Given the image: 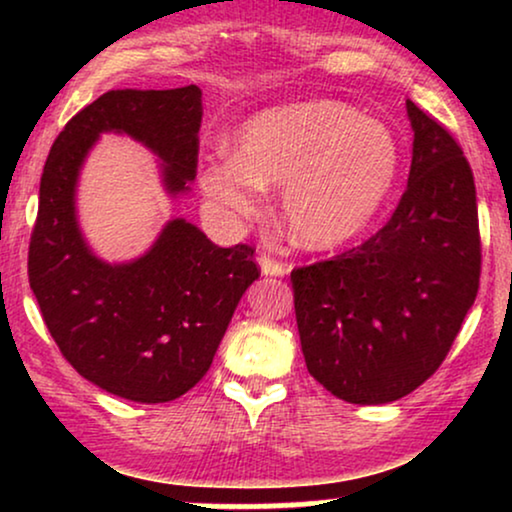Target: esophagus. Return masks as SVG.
<instances>
[{
    "instance_id": "1",
    "label": "esophagus",
    "mask_w": 512,
    "mask_h": 512,
    "mask_svg": "<svg viewBox=\"0 0 512 512\" xmlns=\"http://www.w3.org/2000/svg\"><path fill=\"white\" fill-rule=\"evenodd\" d=\"M258 268H261V275H265V277H284L286 275V265L275 261V258H270V256L258 258Z\"/></svg>"
}]
</instances>
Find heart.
<instances>
[{"label": "heart", "mask_w": 512, "mask_h": 512, "mask_svg": "<svg viewBox=\"0 0 512 512\" xmlns=\"http://www.w3.org/2000/svg\"><path fill=\"white\" fill-rule=\"evenodd\" d=\"M401 167L396 135L335 100L258 111L230 139V156L200 170L205 198L233 221L254 219L263 188H279L284 226L303 249L354 242L387 205Z\"/></svg>", "instance_id": "heart-1"}]
</instances>
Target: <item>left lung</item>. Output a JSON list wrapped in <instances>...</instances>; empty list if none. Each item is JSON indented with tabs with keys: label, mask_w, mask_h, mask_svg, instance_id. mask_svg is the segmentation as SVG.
<instances>
[{
	"label": "left lung",
	"mask_w": 512,
	"mask_h": 512,
	"mask_svg": "<svg viewBox=\"0 0 512 512\" xmlns=\"http://www.w3.org/2000/svg\"><path fill=\"white\" fill-rule=\"evenodd\" d=\"M408 188L361 247L291 272L305 366L333 396L382 405L408 396L450 352L480 282L473 172L443 125L405 100Z\"/></svg>",
	"instance_id": "left-lung-1"
}]
</instances>
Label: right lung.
I'll return each instance as SVG.
<instances>
[{"mask_svg":"<svg viewBox=\"0 0 512 512\" xmlns=\"http://www.w3.org/2000/svg\"><path fill=\"white\" fill-rule=\"evenodd\" d=\"M202 93L109 90L65 125L48 153L30 242V289L76 373L135 403H167L212 366L244 291L258 279L247 244L223 249L191 221L170 219L142 256L104 261L76 214L83 165L114 132L158 158L170 198L191 191L198 167Z\"/></svg>","mask_w":512,"mask_h":512,"instance_id":"add662e5","label":"right lung"}]
</instances>
